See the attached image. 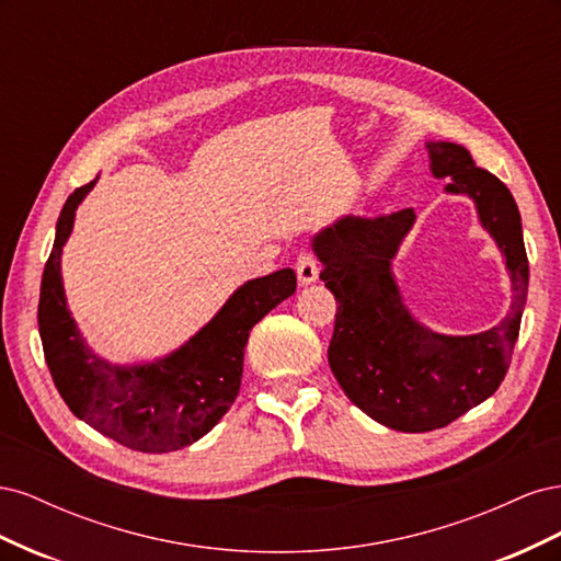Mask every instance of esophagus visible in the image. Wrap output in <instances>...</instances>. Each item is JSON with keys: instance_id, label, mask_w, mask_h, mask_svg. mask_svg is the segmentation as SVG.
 <instances>
[{"instance_id": "1", "label": "esophagus", "mask_w": 561, "mask_h": 561, "mask_svg": "<svg viewBox=\"0 0 561 561\" xmlns=\"http://www.w3.org/2000/svg\"><path fill=\"white\" fill-rule=\"evenodd\" d=\"M295 271H297V278H299V285H313L320 276V268H318V262L313 260V254L309 252H301L299 260L295 264Z\"/></svg>"}]
</instances>
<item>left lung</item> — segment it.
Wrapping results in <instances>:
<instances>
[{
  "label": "left lung",
  "mask_w": 561,
  "mask_h": 561,
  "mask_svg": "<svg viewBox=\"0 0 561 561\" xmlns=\"http://www.w3.org/2000/svg\"><path fill=\"white\" fill-rule=\"evenodd\" d=\"M426 149L433 178H449L445 194L474 203L482 229L503 254L513 304L499 325L443 334L407 307L393 260L416 222L412 208L377 219L344 215L311 239L320 278L339 301L328 348L332 375L355 407L400 433L443 428L496 393L529 290L522 217L511 190L474 165L463 145L428 140Z\"/></svg>",
  "instance_id": "8db88e82"
}]
</instances>
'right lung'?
<instances>
[{"mask_svg":"<svg viewBox=\"0 0 561 561\" xmlns=\"http://www.w3.org/2000/svg\"><path fill=\"white\" fill-rule=\"evenodd\" d=\"M98 178L65 201L44 266L39 336L46 365L72 414L118 445L145 454L190 447L229 412L241 390L250 330L295 293L297 276L293 268H280L245 280L194 336L157 360L110 363L83 339L60 274L77 208Z\"/></svg>","mask_w":561,"mask_h":561,"instance_id":"obj_1","label":"right lung"}]
</instances>
